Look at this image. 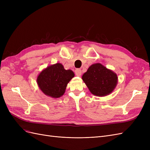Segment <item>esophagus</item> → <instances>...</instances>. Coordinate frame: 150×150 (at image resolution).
<instances>
[{
    "instance_id": "34e87169",
    "label": "esophagus",
    "mask_w": 150,
    "mask_h": 150,
    "mask_svg": "<svg viewBox=\"0 0 150 150\" xmlns=\"http://www.w3.org/2000/svg\"><path fill=\"white\" fill-rule=\"evenodd\" d=\"M81 73H82V71H81V69H77L75 70V74L77 76H81Z\"/></svg>"
}]
</instances>
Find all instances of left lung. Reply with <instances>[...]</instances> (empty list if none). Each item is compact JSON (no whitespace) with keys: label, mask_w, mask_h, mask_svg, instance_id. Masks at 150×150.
Masks as SVG:
<instances>
[{"label":"left lung","mask_w":150,"mask_h":150,"mask_svg":"<svg viewBox=\"0 0 150 150\" xmlns=\"http://www.w3.org/2000/svg\"><path fill=\"white\" fill-rule=\"evenodd\" d=\"M82 79L89 91L99 97L110 94L118 82V78L115 72L100 63L90 66L83 75Z\"/></svg>","instance_id":"left-lung-1"}]
</instances>
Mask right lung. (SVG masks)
Instances as JSON below:
<instances>
[{
	"label": "right lung",
	"mask_w": 150,
	"mask_h": 150,
	"mask_svg": "<svg viewBox=\"0 0 150 150\" xmlns=\"http://www.w3.org/2000/svg\"><path fill=\"white\" fill-rule=\"evenodd\" d=\"M74 77L73 71L66 70L61 63L45 68L37 78L40 91L47 96L59 98L64 95L67 84Z\"/></svg>",
	"instance_id": "obj_1"
}]
</instances>
